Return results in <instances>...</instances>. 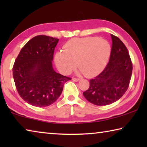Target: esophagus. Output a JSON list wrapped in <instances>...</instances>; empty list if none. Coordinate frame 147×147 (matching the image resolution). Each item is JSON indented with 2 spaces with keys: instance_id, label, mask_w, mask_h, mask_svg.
<instances>
[{
  "instance_id": "1",
  "label": "esophagus",
  "mask_w": 147,
  "mask_h": 147,
  "mask_svg": "<svg viewBox=\"0 0 147 147\" xmlns=\"http://www.w3.org/2000/svg\"><path fill=\"white\" fill-rule=\"evenodd\" d=\"M72 80H73V81H74V82H78V81H79V78H73V79H72Z\"/></svg>"
}]
</instances>
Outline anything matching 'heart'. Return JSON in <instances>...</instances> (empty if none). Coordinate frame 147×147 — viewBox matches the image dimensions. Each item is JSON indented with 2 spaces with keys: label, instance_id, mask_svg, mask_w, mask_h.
I'll return each instance as SVG.
<instances>
[{
  "label": "heart",
  "instance_id": "heart-1",
  "mask_svg": "<svg viewBox=\"0 0 147 147\" xmlns=\"http://www.w3.org/2000/svg\"><path fill=\"white\" fill-rule=\"evenodd\" d=\"M63 51L56 54L55 61L59 71L67 74L76 67L86 76L103 70L109 58L111 47L109 42L98 37L74 38L67 42Z\"/></svg>",
  "mask_w": 147,
  "mask_h": 147
}]
</instances>
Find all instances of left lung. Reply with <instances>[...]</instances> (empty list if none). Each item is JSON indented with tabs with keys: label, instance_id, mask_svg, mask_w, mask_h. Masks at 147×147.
<instances>
[{
	"label": "left lung",
	"instance_id": "1",
	"mask_svg": "<svg viewBox=\"0 0 147 147\" xmlns=\"http://www.w3.org/2000/svg\"><path fill=\"white\" fill-rule=\"evenodd\" d=\"M112 47L109 60L104 70L89 80V88L83 94L89 102L106 106L123 96L130 84L132 62L123 41L111 35Z\"/></svg>",
	"mask_w": 147,
	"mask_h": 147
}]
</instances>
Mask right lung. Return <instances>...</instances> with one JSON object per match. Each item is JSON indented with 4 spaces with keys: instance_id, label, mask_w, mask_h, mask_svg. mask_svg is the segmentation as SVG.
<instances>
[{
    "instance_id": "right-lung-1",
    "label": "right lung",
    "mask_w": 147,
    "mask_h": 147,
    "mask_svg": "<svg viewBox=\"0 0 147 147\" xmlns=\"http://www.w3.org/2000/svg\"><path fill=\"white\" fill-rule=\"evenodd\" d=\"M58 39L43 35L31 39L20 51L13 66V76L20 96L30 105L46 107L57 100L64 84L71 78L53 67Z\"/></svg>"
}]
</instances>
